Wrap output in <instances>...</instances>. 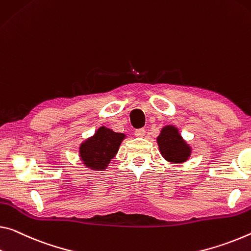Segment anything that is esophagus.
Returning a JSON list of instances; mask_svg holds the SVG:
<instances>
[{
  "label": "esophagus",
  "instance_id": "esophagus-1",
  "mask_svg": "<svg viewBox=\"0 0 251 251\" xmlns=\"http://www.w3.org/2000/svg\"><path fill=\"white\" fill-rule=\"evenodd\" d=\"M145 135V129L144 128H140L135 130V136L136 137H143Z\"/></svg>",
  "mask_w": 251,
  "mask_h": 251
}]
</instances>
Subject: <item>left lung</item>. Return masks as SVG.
Wrapping results in <instances>:
<instances>
[{"label":"left lung","mask_w":251,"mask_h":251,"mask_svg":"<svg viewBox=\"0 0 251 251\" xmlns=\"http://www.w3.org/2000/svg\"><path fill=\"white\" fill-rule=\"evenodd\" d=\"M161 155L170 163H184L189 160L192 149L181 136L178 128L166 125L156 138Z\"/></svg>","instance_id":"1"}]
</instances>
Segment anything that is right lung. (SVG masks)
<instances>
[{"instance_id": "1", "label": "right lung", "mask_w": 251, "mask_h": 251, "mask_svg": "<svg viewBox=\"0 0 251 251\" xmlns=\"http://www.w3.org/2000/svg\"><path fill=\"white\" fill-rule=\"evenodd\" d=\"M126 136L105 126L99 127L93 136L79 146V156L85 166L94 171H104L116 154Z\"/></svg>"}]
</instances>
